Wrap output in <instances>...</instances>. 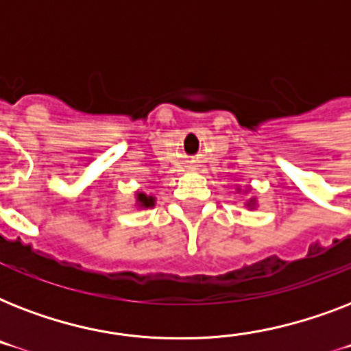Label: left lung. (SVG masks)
I'll list each match as a JSON object with an SVG mask.
<instances>
[{
	"mask_svg": "<svg viewBox=\"0 0 351 351\" xmlns=\"http://www.w3.org/2000/svg\"><path fill=\"white\" fill-rule=\"evenodd\" d=\"M255 206H256V200H255V198H251L250 202H247V208L253 209V208H255Z\"/></svg>",
	"mask_w": 351,
	"mask_h": 351,
	"instance_id": "1",
	"label": "left lung"
}]
</instances>
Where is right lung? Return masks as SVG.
I'll list each match as a JSON object with an SVG mask.
<instances>
[{"mask_svg":"<svg viewBox=\"0 0 351 351\" xmlns=\"http://www.w3.org/2000/svg\"><path fill=\"white\" fill-rule=\"evenodd\" d=\"M136 204L140 208H153L154 206V197H149L145 193L138 191L136 193Z\"/></svg>","mask_w":351,"mask_h":351,"instance_id":"right-lung-1","label":"right lung"}]
</instances>
